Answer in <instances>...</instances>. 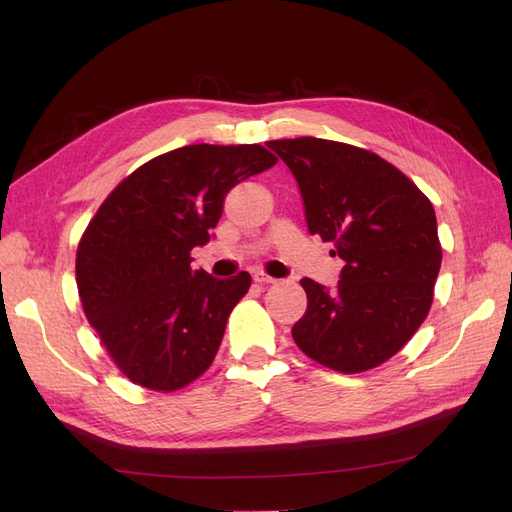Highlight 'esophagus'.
Returning <instances> with one entry per match:
<instances>
[{
	"instance_id": "esophagus-1",
	"label": "esophagus",
	"mask_w": 512,
	"mask_h": 512,
	"mask_svg": "<svg viewBox=\"0 0 512 512\" xmlns=\"http://www.w3.org/2000/svg\"><path fill=\"white\" fill-rule=\"evenodd\" d=\"M254 282H258V284H277L280 280H277V277H271L267 273L258 271V273H254Z\"/></svg>"
}]
</instances>
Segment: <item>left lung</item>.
Masks as SVG:
<instances>
[{
	"mask_svg": "<svg viewBox=\"0 0 512 512\" xmlns=\"http://www.w3.org/2000/svg\"><path fill=\"white\" fill-rule=\"evenodd\" d=\"M299 183L312 235L344 260L333 288L303 277L307 309L292 339L342 374L389 361L429 314L442 265L436 211L376 153L324 138L271 141Z\"/></svg>",
	"mask_w": 512,
	"mask_h": 512,
	"instance_id": "left-lung-1",
	"label": "left lung"
}]
</instances>
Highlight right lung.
Segmentation results:
<instances>
[{"label":"right lung","instance_id":"add662e5","mask_svg":"<svg viewBox=\"0 0 512 512\" xmlns=\"http://www.w3.org/2000/svg\"><path fill=\"white\" fill-rule=\"evenodd\" d=\"M275 162L260 145L168 151L123 179L89 222L76 250L79 297L106 352L134 384L170 393L213 363L252 277L192 271L190 252L209 241L226 194Z\"/></svg>","mask_w":512,"mask_h":512}]
</instances>
